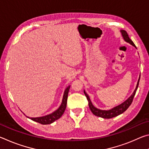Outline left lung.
I'll return each instance as SVG.
<instances>
[{"label":"left lung","instance_id":"obj_1","mask_svg":"<svg viewBox=\"0 0 149 149\" xmlns=\"http://www.w3.org/2000/svg\"><path fill=\"white\" fill-rule=\"evenodd\" d=\"M121 32H122V36L125 41L126 42H129V43H130L131 45H132L133 46L136 47L135 44L133 43V42L130 39V38L129 37V35H128L127 33L126 32V31H125V30H122ZM139 80H140V77H139V78L137 86H136L134 92L133 93V94L131 95V97L129 98V99L126 100L125 102H123L122 104H120L119 106H117V107L113 108L112 109L109 110H99V109H98V108H95L94 106L93 105L91 101L89 96H88V95L86 93H85V91H84V94L85 96H86L87 99L88 100V102H89V107L91 111L93 114L97 116L101 117L103 118H107V119H109V118H114V117L117 116H118V115L122 114L123 112H124L125 111L127 110L128 108H129L131 104L132 103L133 98H134V97H135L136 91H137V89L138 88Z\"/></svg>","mask_w":149,"mask_h":149}]
</instances>
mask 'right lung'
I'll return each mask as SVG.
<instances>
[{"instance_id":"obj_1","label":"right lung","mask_w":149,"mask_h":149,"mask_svg":"<svg viewBox=\"0 0 149 149\" xmlns=\"http://www.w3.org/2000/svg\"><path fill=\"white\" fill-rule=\"evenodd\" d=\"M70 86H68L66 89L65 90L64 97H63V100L62 102L60 107L58 110H56L55 112H54L52 114L49 115L45 116L43 117H39V118H29L30 119L32 120L33 121H35V122H38L41 124L43 125H47L50 124V123H53L54 121L57 120L58 119L62 116V114H64V111L65 110V108H66V104H67V99H68V92L70 90Z\"/></svg>"}]
</instances>
